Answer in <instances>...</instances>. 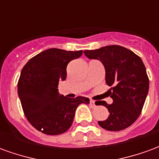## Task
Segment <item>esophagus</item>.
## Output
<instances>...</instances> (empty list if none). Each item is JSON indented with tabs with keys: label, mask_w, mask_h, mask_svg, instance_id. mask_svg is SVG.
Listing matches in <instances>:
<instances>
[{
	"label": "esophagus",
	"mask_w": 159,
	"mask_h": 159,
	"mask_svg": "<svg viewBox=\"0 0 159 159\" xmlns=\"http://www.w3.org/2000/svg\"><path fill=\"white\" fill-rule=\"evenodd\" d=\"M89 105H90V107H92V108H94V107H96V105H95V102H94V100H89Z\"/></svg>",
	"instance_id": "1"
}]
</instances>
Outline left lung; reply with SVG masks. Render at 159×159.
Masks as SVG:
<instances>
[{
	"instance_id": "1",
	"label": "left lung",
	"mask_w": 159,
	"mask_h": 159,
	"mask_svg": "<svg viewBox=\"0 0 159 159\" xmlns=\"http://www.w3.org/2000/svg\"><path fill=\"white\" fill-rule=\"evenodd\" d=\"M89 59H99L106 70V83L113 103L100 101L109 111V117L98 123L109 131H119L133 124L143 108L149 89L146 67L140 57L122 46H106L85 50Z\"/></svg>"
}]
</instances>
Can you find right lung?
<instances>
[{
    "mask_svg": "<svg viewBox=\"0 0 159 159\" xmlns=\"http://www.w3.org/2000/svg\"><path fill=\"white\" fill-rule=\"evenodd\" d=\"M82 54V50L47 49L23 67L18 93L26 118L40 132L48 135L65 133L72 124L77 107L89 104V98H67L58 91L59 82L66 78L67 65Z\"/></svg>",
    "mask_w": 159,
    "mask_h": 159,
    "instance_id": "add662e5",
    "label": "right lung"
}]
</instances>
